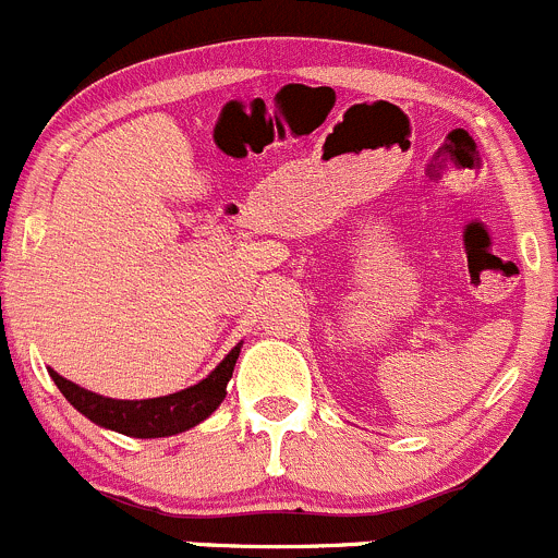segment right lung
Wrapping results in <instances>:
<instances>
[{
	"instance_id": "obj_1",
	"label": "right lung",
	"mask_w": 558,
	"mask_h": 558,
	"mask_svg": "<svg viewBox=\"0 0 558 558\" xmlns=\"http://www.w3.org/2000/svg\"><path fill=\"white\" fill-rule=\"evenodd\" d=\"M241 344L230 350V355L208 374L203 383L192 385V388L179 390V393L159 396V399H143V401H121V399H105V396L92 393V390L78 388L70 379L59 377L51 372L53 383L62 390L64 399L89 417L97 426L110 428V432L126 434V437L137 439H157L170 437V434H181L186 428L197 426L206 421L225 399V388H228L230 377H233V366L239 361Z\"/></svg>"
}]
</instances>
